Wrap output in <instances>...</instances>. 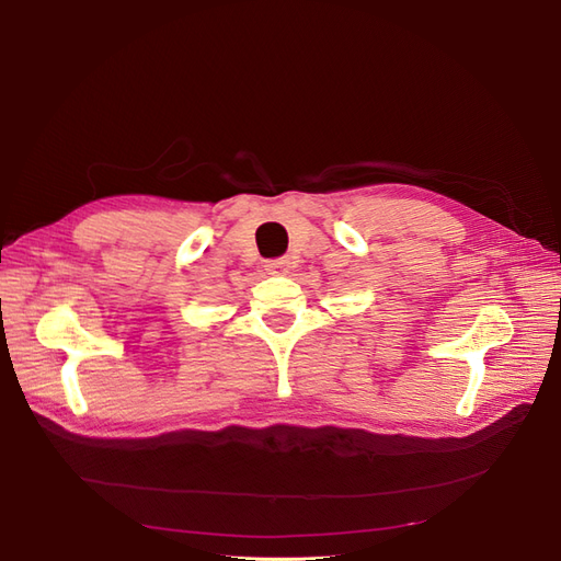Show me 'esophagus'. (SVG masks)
I'll list each match as a JSON object with an SVG mask.
<instances>
[{
    "label": "esophagus",
    "instance_id": "1",
    "mask_svg": "<svg viewBox=\"0 0 561 561\" xmlns=\"http://www.w3.org/2000/svg\"><path fill=\"white\" fill-rule=\"evenodd\" d=\"M266 271H268V274H274V276H283L287 271V260H283V257L280 260H268Z\"/></svg>",
    "mask_w": 561,
    "mask_h": 561
}]
</instances>
